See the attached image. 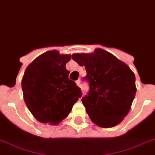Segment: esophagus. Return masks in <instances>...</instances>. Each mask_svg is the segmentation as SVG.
<instances>
[{"mask_svg": "<svg viewBox=\"0 0 155 155\" xmlns=\"http://www.w3.org/2000/svg\"><path fill=\"white\" fill-rule=\"evenodd\" d=\"M76 84H77V85H78V86L81 87V81H80V80L77 81H76Z\"/></svg>", "mask_w": 155, "mask_h": 155, "instance_id": "34e87169", "label": "esophagus"}]
</instances>
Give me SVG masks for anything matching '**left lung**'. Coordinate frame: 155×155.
<instances>
[{"instance_id": "8db88e82", "label": "left lung", "mask_w": 155, "mask_h": 155, "mask_svg": "<svg viewBox=\"0 0 155 155\" xmlns=\"http://www.w3.org/2000/svg\"><path fill=\"white\" fill-rule=\"evenodd\" d=\"M85 67L89 90L81 101L94 122L102 128L115 126L130 110L137 88L133 72L125 63L101 48L91 54H74Z\"/></svg>"}]
</instances>
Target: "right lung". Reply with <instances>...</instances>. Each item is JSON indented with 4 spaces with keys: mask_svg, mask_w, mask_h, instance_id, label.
Instances as JSON below:
<instances>
[{
    "mask_svg": "<svg viewBox=\"0 0 155 155\" xmlns=\"http://www.w3.org/2000/svg\"><path fill=\"white\" fill-rule=\"evenodd\" d=\"M70 60V55L52 50L38 56L26 69L22 80L24 101L40 122L57 125L82 96L76 83L69 79L65 65Z\"/></svg>",
    "mask_w": 155,
    "mask_h": 155,
    "instance_id": "right-lung-1",
    "label": "right lung"
}]
</instances>
